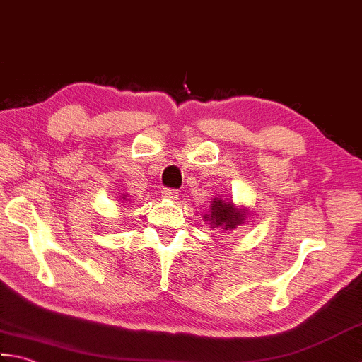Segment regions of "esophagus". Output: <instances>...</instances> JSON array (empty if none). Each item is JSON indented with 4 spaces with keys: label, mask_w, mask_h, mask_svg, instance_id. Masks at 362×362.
Segmentation results:
<instances>
[{
    "label": "esophagus",
    "mask_w": 362,
    "mask_h": 362,
    "mask_svg": "<svg viewBox=\"0 0 362 362\" xmlns=\"http://www.w3.org/2000/svg\"><path fill=\"white\" fill-rule=\"evenodd\" d=\"M180 192L176 189H163L162 190V197L163 199H168V200H176L178 199Z\"/></svg>",
    "instance_id": "esophagus-1"
}]
</instances>
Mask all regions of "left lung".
<instances>
[{
    "mask_svg": "<svg viewBox=\"0 0 362 362\" xmlns=\"http://www.w3.org/2000/svg\"><path fill=\"white\" fill-rule=\"evenodd\" d=\"M209 214H204L203 219L209 222L211 228H221L222 231H231L245 222V211L236 208L233 202L214 199L211 202Z\"/></svg>",
    "mask_w": 362,
    "mask_h": 362,
    "instance_id": "1",
    "label": "left lung"
}]
</instances>
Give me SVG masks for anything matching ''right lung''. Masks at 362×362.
<instances>
[{"label":"right lung","mask_w":362,"mask_h":362,"mask_svg":"<svg viewBox=\"0 0 362 362\" xmlns=\"http://www.w3.org/2000/svg\"><path fill=\"white\" fill-rule=\"evenodd\" d=\"M121 199H122V200H124V199H126V197H121Z\"/></svg>","instance_id":"add662e5"}]
</instances>
